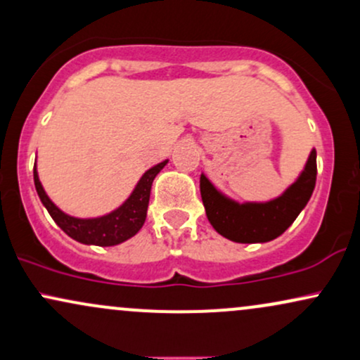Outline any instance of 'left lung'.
<instances>
[{"mask_svg": "<svg viewBox=\"0 0 360 360\" xmlns=\"http://www.w3.org/2000/svg\"><path fill=\"white\" fill-rule=\"evenodd\" d=\"M316 183V150L313 148L304 171L276 200L267 203H235L200 177V191L206 217L218 233L238 243L269 242L289 229L311 198Z\"/></svg>", "mask_w": 360, "mask_h": 360, "instance_id": "8db88e82", "label": "left lung"}]
</instances>
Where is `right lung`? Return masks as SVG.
I'll use <instances>...</instances> for the list:
<instances>
[{"label":"right lung","instance_id":"1","mask_svg":"<svg viewBox=\"0 0 360 360\" xmlns=\"http://www.w3.org/2000/svg\"><path fill=\"white\" fill-rule=\"evenodd\" d=\"M166 164L167 160H164V162L148 169L146 174L140 177L139 184L135 186L130 198H128L120 208L115 210V212L100 218H86V220L84 218L69 217V214L60 212V210L49 200L42 184H40L39 174H37L35 167L34 181L35 189L37 193H39L42 205L47 208V212L51 213L53 221H56L69 237L81 243H86V245L110 247L118 245V243L128 240V238L134 237V235L142 229L143 221H146L147 218L148 198H150L152 183H154L155 176L162 171V167L166 166Z\"/></svg>","mask_w":360,"mask_h":360}]
</instances>
